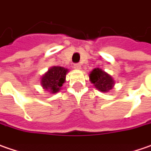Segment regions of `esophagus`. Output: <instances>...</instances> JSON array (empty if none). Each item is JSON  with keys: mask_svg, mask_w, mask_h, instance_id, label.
Segmentation results:
<instances>
[{"mask_svg": "<svg viewBox=\"0 0 151 151\" xmlns=\"http://www.w3.org/2000/svg\"><path fill=\"white\" fill-rule=\"evenodd\" d=\"M74 68H75L76 70H81V64H80V63H76V64H74Z\"/></svg>", "mask_w": 151, "mask_h": 151, "instance_id": "34e87169", "label": "esophagus"}]
</instances>
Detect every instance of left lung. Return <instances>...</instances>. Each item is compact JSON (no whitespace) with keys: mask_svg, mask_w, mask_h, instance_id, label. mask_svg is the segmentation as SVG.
I'll list each match as a JSON object with an SVG mask.
<instances>
[{"mask_svg":"<svg viewBox=\"0 0 151 151\" xmlns=\"http://www.w3.org/2000/svg\"><path fill=\"white\" fill-rule=\"evenodd\" d=\"M89 81L93 84L96 89L102 93L112 90L115 85L113 78L102 69L95 68L89 74Z\"/></svg>","mask_w":151,"mask_h":151,"instance_id":"8db88e82","label":"left lung"}]
</instances>
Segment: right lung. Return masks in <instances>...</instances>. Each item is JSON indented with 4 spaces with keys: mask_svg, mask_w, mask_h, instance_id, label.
Returning a JSON list of instances; mask_svg holds the SVG:
<instances>
[{
    "mask_svg": "<svg viewBox=\"0 0 151 151\" xmlns=\"http://www.w3.org/2000/svg\"><path fill=\"white\" fill-rule=\"evenodd\" d=\"M69 72L68 69L60 66L50 67L40 79L42 88L50 92V93H56L61 90V87L66 81V75Z\"/></svg>",
    "mask_w": 151,
    "mask_h": 151,
    "instance_id": "1",
    "label": "right lung"
}]
</instances>
